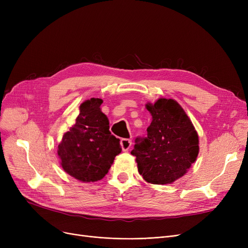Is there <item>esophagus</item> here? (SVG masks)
I'll return each instance as SVG.
<instances>
[{
    "label": "esophagus",
    "mask_w": 248,
    "mask_h": 248,
    "mask_svg": "<svg viewBox=\"0 0 248 248\" xmlns=\"http://www.w3.org/2000/svg\"><path fill=\"white\" fill-rule=\"evenodd\" d=\"M121 146L123 151H127L129 148L132 146V140L129 139H122L121 140Z\"/></svg>",
    "instance_id": "obj_1"
}]
</instances>
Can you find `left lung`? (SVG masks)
<instances>
[{
    "label": "left lung",
    "instance_id": "1",
    "mask_svg": "<svg viewBox=\"0 0 248 248\" xmlns=\"http://www.w3.org/2000/svg\"><path fill=\"white\" fill-rule=\"evenodd\" d=\"M152 123L146 138H137L131 154L140 175L151 184H171L196 161L199 138L189 116L172 98L147 103Z\"/></svg>",
    "mask_w": 248,
    "mask_h": 248
}]
</instances>
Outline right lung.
Returning <instances> with one entry per match:
<instances>
[{
  "mask_svg": "<svg viewBox=\"0 0 248 248\" xmlns=\"http://www.w3.org/2000/svg\"><path fill=\"white\" fill-rule=\"evenodd\" d=\"M102 99L90 98L79 108L75 124L58 145L63 170L81 182L101 180L122 152L120 140L109 132V122L100 106Z\"/></svg>",
  "mask_w": 248,
  "mask_h": 248,
  "instance_id": "obj_1",
  "label": "right lung"
}]
</instances>
